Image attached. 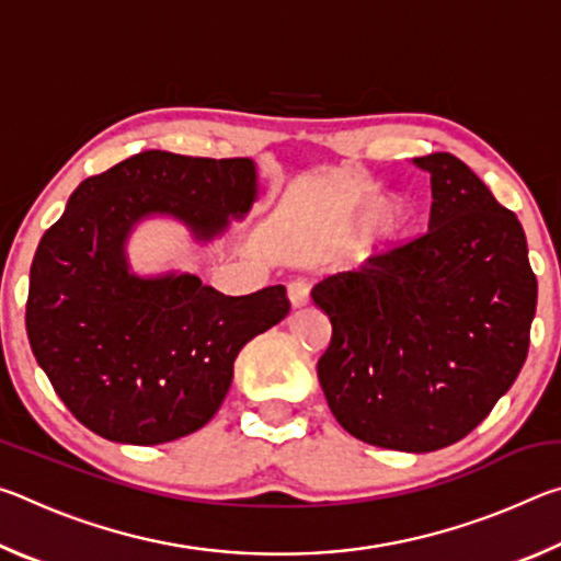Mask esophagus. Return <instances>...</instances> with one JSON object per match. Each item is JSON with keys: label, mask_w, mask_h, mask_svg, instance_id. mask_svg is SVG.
I'll return each instance as SVG.
<instances>
[{"label": "esophagus", "mask_w": 561, "mask_h": 561, "mask_svg": "<svg viewBox=\"0 0 561 561\" xmlns=\"http://www.w3.org/2000/svg\"><path fill=\"white\" fill-rule=\"evenodd\" d=\"M287 297H289V304L294 309L307 307V304H309V284L301 282V279L289 282L287 284Z\"/></svg>", "instance_id": "obj_1"}]
</instances>
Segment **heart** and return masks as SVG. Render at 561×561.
<instances>
[{
	"label": "heart",
	"mask_w": 561,
	"mask_h": 561,
	"mask_svg": "<svg viewBox=\"0 0 561 561\" xmlns=\"http://www.w3.org/2000/svg\"><path fill=\"white\" fill-rule=\"evenodd\" d=\"M405 232H408V213H405V207H396V210L388 213V217L381 222V230H378V242L393 244L401 240Z\"/></svg>",
	"instance_id": "b5f03b06"
}]
</instances>
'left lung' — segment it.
<instances>
[{
    "instance_id": "left-lung-1",
    "label": "left lung",
    "mask_w": 561,
    "mask_h": 561,
    "mask_svg": "<svg viewBox=\"0 0 561 561\" xmlns=\"http://www.w3.org/2000/svg\"><path fill=\"white\" fill-rule=\"evenodd\" d=\"M431 175L428 232L311 289L331 321L317 374L341 428L368 445L431 453L465 438L515 383L537 277L525 230L450 153Z\"/></svg>"
}]
</instances>
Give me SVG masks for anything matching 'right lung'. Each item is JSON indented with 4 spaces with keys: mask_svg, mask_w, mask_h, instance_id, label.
Wrapping results in <instances>:
<instances>
[{
    "mask_svg": "<svg viewBox=\"0 0 561 561\" xmlns=\"http://www.w3.org/2000/svg\"><path fill=\"white\" fill-rule=\"evenodd\" d=\"M257 197L254 160L165 150H144L73 190L36 247L26 334L76 421L113 443L158 445L217 413L242 346L289 314L287 289L225 297L190 272L138 274L126 244L153 217L207 244Z\"/></svg>",
    "mask_w": 561,
    "mask_h": 561,
    "instance_id": "obj_1",
    "label": "right lung"
}]
</instances>
